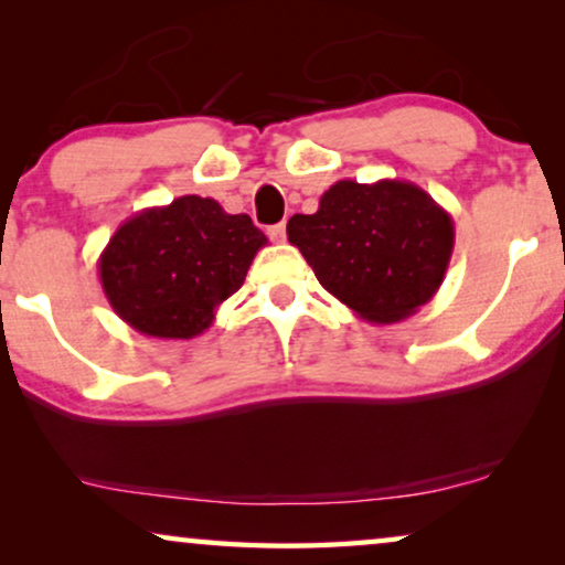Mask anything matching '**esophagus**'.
I'll return each instance as SVG.
<instances>
[{
	"label": "esophagus",
	"instance_id": "34e87169",
	"mask_svg": "<svg viewBox=\"0 0 565 565\" xmlns=\"http://www.w3.org/2000/svg\"><path fill=\"white\" fill-rule=\"evenodd\" d=\"M267 236L273 238L275 244H282L285 236H288V234H285V223H275V226H269L267 228Z\"/></svg>",
	"mask_w": 565,
	"mask_h": 565
}]
</instances>
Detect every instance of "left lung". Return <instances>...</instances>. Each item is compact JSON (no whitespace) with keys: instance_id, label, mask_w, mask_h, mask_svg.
Returning a JSON list of instances; mask_svg holds the SVG:
<instances>
[{"instance_id":"obj_1","label":"left lung","mask_w":565,"mask_h":565,"mask_svg":"<svg viewBox=\"0 0 565 565\" xmlns=\"http://www.w3.org/2000/svg\"><path fill=\"white\" fill-rule=\"evenodd\" d=\"M288 238L331 296L370 323L419 311L445 280L455 223L429 192L404 180H339L319 211L296 213Z\"/></svg>"}]
</instances>
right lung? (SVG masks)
I'll use <instances>...</instances> for the list:
<instances>
[{"mask_svg":"<svg viewBox=\"0 0 565 565\" xmlns=\"http://www.w3.org/2000/svg\"><path fill=\"white\" fill-rule=\"evenodd\" d=\"M262 246L267 236L246 213L231 215L213 198L182 195L120 223L99 254V282L130 329L192 339L242 288Z\"/></svg>","mask_w":565,"mask_h":565,"instance_id":"1","label":"right lung"}]
</instances>
